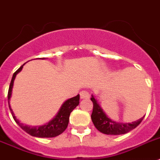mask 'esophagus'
Masks as SVG:
<instances>
[{"mask_svg": "<svg viewBox=\"0 0 160 160\" xmlns=\"http://www.w3.org/2000/svg\"><path fill=\"white\" fill-rule=\"evenodd\" d=\"M80 99H88L89 98V97H90V94H89V92H87V91H81L80 92Z\"/></svg>", "mask_w": 160, "mask_h": 160, "instance_id": "34e87169", "label": "esophagus"}]
</instances>
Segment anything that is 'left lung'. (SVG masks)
Wrapping results in <instances>:
<instances>
[{
  "label": "left lung",
  "instance_id": "left-lung-1",
  "mask_svg": "<svg viewBox=\"0 0 160 160\" xmlns=\"http://www.w3.org/2000/svg\"><path fill=\"white\" fill-rule=\"evenodd\" d=\"M91 101L93 103V109L91 115L92 121L97 129L104 134L121 135V134L127 133L138 127L144 118L143 116L137 121L132 123H119L114 121L107 116L93 95H92Z\"/></svg>",
  "mask_w": 160,
  "mask_h": 160
}]
</instances>
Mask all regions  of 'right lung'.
I'll return each mask as SVG.
<instances>
[{
	"mask_svg": "<svg viewBox=\"0 0 160 160\" xmlns=\"http://www.w3.org/2000/svg\"><path fill=\"white\" fill-rule=\"evenodd\" d=\"M42 59H45V58H42ZM24 64L21 66L13 75L9 88V92H8V102H9V110L11 111L13 118H14L16 123L20 126V128L24 130L26 132H28V134H30L31 136L36 137V138H54V137L58 136L61 133H62L68 127L70 114L80 103V95L78 94L77 96L73 97L72 98H69L65 101L63 104L62 105V107H60L57 115H55L51 120H49L48 123L40 126H29L28 124H23L14 115V111L11 109V107L9 105V101H10V98H11L12 89H13V86H14V81L15 80L16 76H17V74L19 73L22 71Z\"/></svg>",
	"mask_w": 160,
	"mask_h": 160,
	"instance_id": "obj_1",
	"label": "right lung"
}]
</instances>
